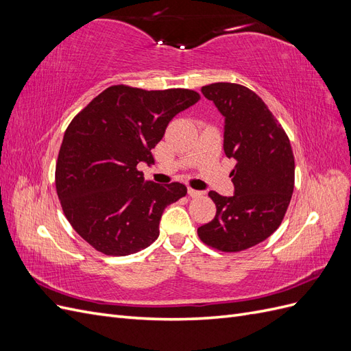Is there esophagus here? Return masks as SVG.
<instances>
[{
  "label": "esophagus",
  "mask_w": 351,
  "mask_h": 351,
  "mask_svg": "<svg viewBox=\"0 0 351 351\" xmlns=\"http://www.w3.org/2000/svg\"><path fill=\"white\" fill-rule=\"evenodd\" d=\"M187 193H189L190 197H199V196L204 195V192H200V190H195V189H192V187L187 189Z\"/></svg>",
  "instance_id": "1"
}]
</instances>
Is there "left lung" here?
<instances>
[{
    "label": "left lung",
    "instance_id": "8db88e82",
    "mask_svg": "<svg viewBox=\"0 0 351 351\" xmlns=\"http://www.w3.org/2000/svg\"><path fill=\"white\" fill-rule=\"evenodd\" d=\"M202 93L224 117V152L236 159L234 195L209 192L217 215L197 228L200 240L221 252L256 246L277 230L294 189V156L284 129L265 102L236 83H212Z\"/></svg>",
    "mask_w": 351,
    "mask_h": 351
}]
</instances>
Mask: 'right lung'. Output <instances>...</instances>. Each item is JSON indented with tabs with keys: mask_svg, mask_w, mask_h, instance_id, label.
Masks as SVG:
<instances>
[{
	"mask_svg": "<svg viewBox=\"0 0 351 351\" xmlns=\"http://www.w3.org/2000/svg\"><path fill=\"white\" fill-rule=\"evenodd\" d=\"M199 98L189 89L117 84L74 117L60 147L56 187L66 218L92 247L127 256L158 239L164 209L187 189L145 182L137 164L154 162L151 151L168 123Z\"/></svg>",
	"mask_w": 351,
	"mask_h": 351,
	"instance_id": "1",
	"label": "right lung"
}]
</instances>
